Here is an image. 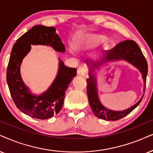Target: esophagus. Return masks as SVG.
Instances as JSON below:
<instances>
[{
    "label": "esophagus",
    "mask_w": 153,
    "mask_h": 153,
    "mask_svg": "<svg viewBox=\"0 0 153 153\" xmlns=\"http://www.w3.org/2000/svg\"><path fill=\"white\" fill-rule=\"evenodd\" d=\"M87 69L86 68L83 67V66H80L78 68V74L79 75H82V76H85L87 74Z\"/></svg>",
    "instance_id": "obj_1"
}]
</instances>
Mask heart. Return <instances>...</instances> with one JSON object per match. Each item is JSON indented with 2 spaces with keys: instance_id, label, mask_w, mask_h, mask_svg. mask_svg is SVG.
Returning a JSON list of instances; mask_svg holds the SVG:
<instances>
[{
  "instance_id": "b5f03b06",
  "label": "heart",
  "mask_w": 153,
  "mask_h": 153,
  "mask_svg": "<svg viewBox=\"0 0 153 153\" xmlns=\"http://www.w3.org/2000/svg\"><path fill=\"white\" fill-rule=\"evenodd\" d=\"M104 40V37L103 36L92 34V35L89 36L88 39V44L91 46H95L103 42Z\"/></svg>"
}]
</instances>
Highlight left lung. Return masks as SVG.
Segmentation results:
<instances>
[{"instance_id": "1", "label": "left lung", "mask_w": 153, "mask_h": 153, "mask_svg": "<svg viewBox=\"0 0 153 153\" xmlns=\"http://www.w3.org/2000/svg\"><path fill=\"white\" fill-rule=\"evenodd\" d=\"M119 59L126 60L139 69V71L142 73L143 78L144 80L145 92L146 86V77L148 74V63H147L146 58L143 54L138 44L133 40H125V41L120 42L119 44L114 46V49H110L107 52L104 61ZM102 63L103 61H102V63H100L99 64L94 65L93 66H100ZM93 70V68H90L89 78L86 80L87 92H88V101L90 107L93 111L94 114L97 117L100 118L102 119L108 120V121H117L130 114L140 104L142 99L139 100L138 102L134 104L133 107L122 111H112V110H109L103 107L102 104L100 103L99 97L97 96L96 80L94 79L93 75H92Z\"/></svg>"}]
</instances>
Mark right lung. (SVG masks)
<instances>
[{"mask_svg": "<svg viewBox=\"0 0 153 153\" xmlns=\"http://www.w3.org/2000/svg\"><path fill=\"white\" fill-rule=\"evenodd\" d=\"M31 44L49 45L59 52L65 51V46L53 27L36 25L17 40L11 51L7 68V82L13 102L25 114L39 119H46L57 114L64 102L65 91L76 73V68L66 67L59 61V69L49 90L39 96L30 93L20 77V66L30 51Z\"/></svg>", "mask_w": 153, "mask_h": 153, "instance_id": "1", "label": "right lung"}]
</instances>
